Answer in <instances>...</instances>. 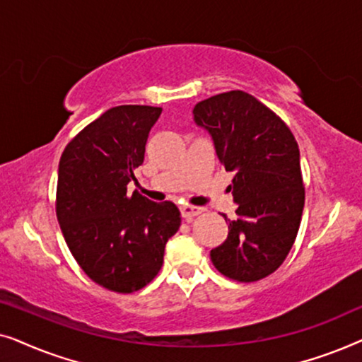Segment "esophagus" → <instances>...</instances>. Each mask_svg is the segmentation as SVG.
Returning <instances> with one entry per match:
<instances>
[{"label": "esophagus", "mask_w": 362, "mask_h": 362, "mask_svg": "<svg viewBox=\"0 0 362 362\" xmlns=\"http://www.w3.org/2000/svg\"><path fill=\"white\" fill-rule=\"evenodd\" d=\"M180 211H181V216H182V219H186V221H191L192 217H196V216H199L202 211V207H196V206H181L180 207Z\"/></svg>", "instance_id": "1"}]
</instances>
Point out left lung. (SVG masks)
<instances>
[{
    "mask_svg": "<svg viewBox=\"0 0 362 362\" xmlns=\"http://www.w3.org/2000/svg\"><path fill=\"white\" fill-rule=\"evenodd\" d=\"M194 122L214 141L237 204L229 234L211 260L232 280L257 281L284 264L305 206L300 150L293 133L269 107L242 90L196 103Z\"/></svg>",
    "mask_w": 362,
    "mask_h": 362,
    "instance_id": "8db88e82",
    "label": "left lung"
}]
</instances>
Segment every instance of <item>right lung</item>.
Wrapping results in <instances>:
<instances>
[{
  "label": "right lung",
  "instance_id": "right-lung-1",
  "mask_svg": "<svg viewBox=\"0 0 362 362\" xmlns=\"http://www.w3.org/2000/svg\"><path fill=\"white\" fill-rule=\"evenodd\" d=\"M160 115V107H113L83 128L59 161L56 212L69 250L88 279L118 293L155 279L166 242L181 226L171 201L127 194Z\"/></svg>",
  "mask_w": 362,
  "mask_h": 362
}]
</instances>
